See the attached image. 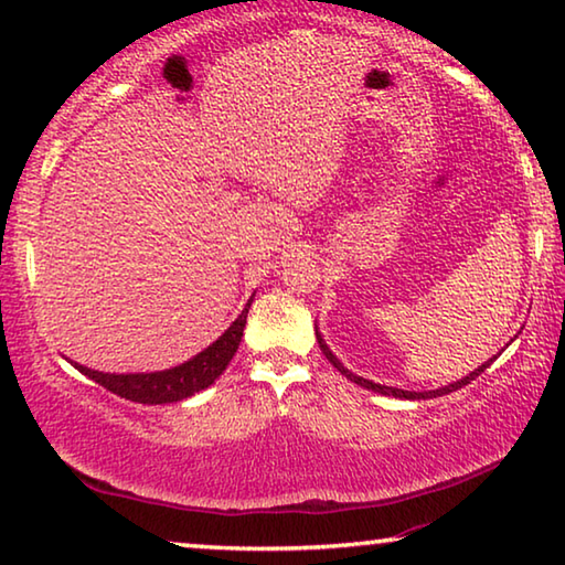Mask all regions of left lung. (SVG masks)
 I'll return each mask as SVG.
<instances>
[{"label":"left lung","instance_id":"1","mask_svg":"<svg viewBox=\"0 0 565 565\" xmlns=\"http://www.w3.org/2000/svg\"><path fill=\"white\" fill-rule=\"evenodd\" d=\"M317 339H319V347H321V351H323V356H327L329 361H331V366L333 369H339L343 376H347L349 381H353V384H359V386H363V388H369V391H376V394H384V396H396V398H408V401H420V398H436V396H444V394H451V391H458V388H463L466 384H471V381L476 379V376H481V371H486L493 363V359L491 361H486V363H481V366H478L476 371H471V374L468 376H463L461 381H454V384H448V386H441V388H436V391H404V388H394V386H381V384H374V381H369V379H363V376H356V374H351V371L343 366V363L333 356L331 353V349L327 347V341H323V337L319 333V329H317ZM513 341V339H511Z\"/></svg>","mask_w":565,"mask_h":565}]
</instances>
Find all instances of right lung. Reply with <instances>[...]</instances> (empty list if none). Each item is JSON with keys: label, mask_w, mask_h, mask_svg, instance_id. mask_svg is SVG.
<instances>
[{"label": "right lung", "mask_w": 565, "mask_h": 565, "mask_svg": "<svg viewBox=\"0 0 565 565\" xmlns=\"http://www.w3.org/2000/svg\"><path fill=\"white\" fill-rule=\"evenodd\" d=\"M254 299H248L244 311L238 313V319L228 327L222 337H218L212 347H206L202 353H196L194 359L179 363L174 369L164 371H151V374H104V371H94L74 363V369H79L84 376L97 381L111 394H117L127 401H137V404H177L189 396L199 394V391L212 386L214 381L224 374L228 361L234 359V353L242 343L244 327H246V313Z\"/></svg>", "instance_id": "right-lung-1"}]
</instances>
